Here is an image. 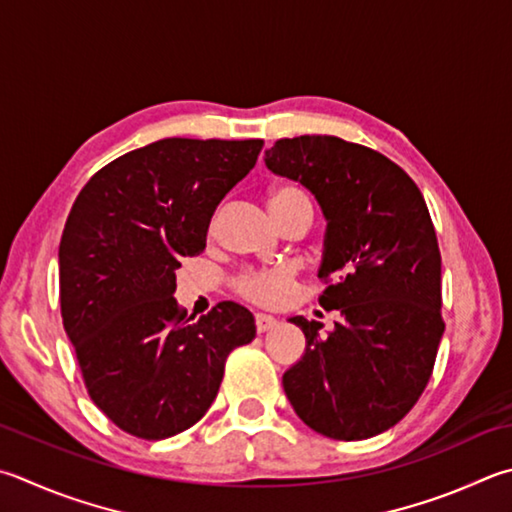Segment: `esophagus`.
Returning a JSON list of instances; mask_svg holds the SVG:
<instances>
[{"label":"esophagus","instance_id":"34e87169","mask_svg":"<svg viewBox=\"0 0 512 512\" xmlns=\"http://www.w3.org/2000/svg\"><path fill=\"white\" fill-rule=\"evenodd\" d=\"M255 327L259 333H266L277 327V320L273 318V315H266V313H257L255 315Z\"/></svg>","mask_w":512,"mask_h":512}]
</instances>
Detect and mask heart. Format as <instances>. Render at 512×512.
Masks as SVG:
<instances>
[{
    "label": "heart",
    "mask_w": 512,
    "mask_h": 512,
    "mask_svg": "<svg viewBox=\"0 0 512 512\" xmlns=\"http://www.w3.org/2000/svg\"><path fill=\"white\" fill-rule=\"evenodd\" d=\"M306 199L304 192H300L293 185H275L268 194L271 201V210L286 206V203ZM295 286V268L293 266H273V268H259V271H246L235 280V291L248 302H255L259 306H280L288 302L293 295Z\"/></svg>",
    "instance_id": "1"
}]
</instances>
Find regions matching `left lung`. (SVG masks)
I'll return each instance as SVG.
<instances>
[{
  "label": "left lung",
  "instance_id": "1",
  "mask_svg": "<svg viewBox=\"0 0 512 512\" xmlns=\"http://www.w3.org/2000/svg\"><path fill=\"white\" fill-rule=\"evenodd\" d=\"M264 161L318 199L327 217L320 304L342 315L327 340L320 322L291 318L306 351L284 392L311 430L369 439L416 405L445 331L430 212L403 167L338 136L280 138Z\"/></svg>",
  "mask_w": 512,
  "mask_h": 512
}]
</instances>
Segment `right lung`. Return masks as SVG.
Wrapping results in <instances>:
<instances>
[{"mask_svg":"<svg viewBox=\"0 0 512 512\" xmlns=\"http://www.w3.org/2000/svg\"><path fill=\"white\" fill-rule=\"evenodd\" d=\"M262 138H163L118 156L80 190L60 239V309L85 387L120 430L161 441L208 412L253 313L219 302L194 320L174 300L181 257L203 253L221 199Z\"/></svg>","mask_w":512,"mask_h":512,"instance_id":"add662e5","label":"right lung"}]
</instances>
